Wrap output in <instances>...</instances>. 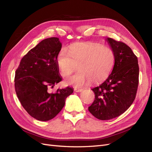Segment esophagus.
I'll return each mask as SVG.
<instances>
[{
  "label": "esophagus",
  "instance_id": "34e87169",
  "mask_svg": "<svg viewBox=\"0 0 152 152\" xmlns=\"http://www.w3.org/2000/svg\"><path fill=\"white\" fill-rule=\"evenodd\" d=\"M74 91L75 92H77V93H79V92H82V91H83V89H77V88H75L74 89Z\"/></svg>",
  "mask_w": 152,
  "mask_h": 152
}]
</instances>
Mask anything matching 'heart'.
Here are the masks:
<instances>
[{"label": "heart", "mask_w": 152, "mask_h": 152, "mask_svg": "<svg viewBox=\"0 0 152 152\" xmlns=\"http://www.w3.org/2000/svg\"><path fill=\"white\" fill-rule=\"evenodd\" d=\"M56 63L61 75L66 77L77 68L79 71L66 79V83L82 87L90 81L96 84L106 80L115 63L113 50L94 42L78 43L68 49H61L57 55Z\"/></svg>", "instance_id": "heart-1"}]
</instances>
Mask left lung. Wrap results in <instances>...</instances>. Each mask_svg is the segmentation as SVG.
<instances>
[{
  "label": "left lung",
  "mask_w": 152,
  "mask_h": 152,
  "mask_svg": "<svg viewBox=\"0 0 152 152\" xmlns=\"http://www.w3.org/2000/svg\"><path fill=\"white\" fill-rule=\"evenodd\" d=\"M107 40L114 53V66L108 79L92 89L95 99L88 108L93 116L102 121L125 112L134 102L139 84L138 61L132 49L112 38Z\"/></svg>",
  "instance_id": "8db88e82"
}]
</instances>
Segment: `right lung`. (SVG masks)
Instances as JSON below:
<instances>
[{
    "instance_id": "1",
    "label": "right lung",
    "mask_w": 152,
    "mask_h": 152,
    "mask_svg": "<svg viewBox=\"0 0 152 152\" xmlns=\"http://www.w3.org/2000/svg\"><path fill=\"white\" fill-rule=\"evenodd\" d=\"M61 47L57 37L42 40L23 57L15 72L18 98L30 115L38 121H48L56 117L73 92L69 87L54 93L49 91L62 79L56 63Z\"/></svg>"
}]
</instances>
